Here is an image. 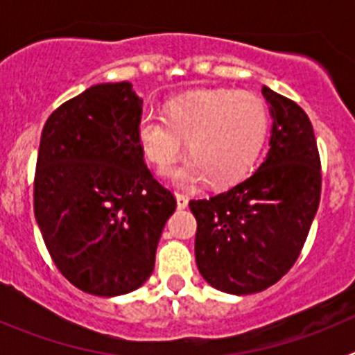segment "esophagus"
<instances>
[{"label":"esophagus","mask_w":355,"mask_h":355,"mask_svg":"<svg viewBox=\"0 0 355 355\" xmlns=\"http://www.w3.org/2000/svg\"><path fill=\"white\" fill-rule=\"evenodd\" d=\"M175 202H178V209H184L188 206V197L183 193H175Z\"/></svg>","instance_id":"34e87169"}]
</instances>
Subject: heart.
I'll return each instance as SVG.
<instances>
[{
    "mask_svg": "<svg viewBox=\"0 0 355 355\" xmlns=\"http://www.w3.org/2000/svg\"><path fill=\"white\" fill-rule=\"evenodd\" d=\"M270 130L261 97L229 89L183 94L165 105V117L146 112L137 124L144 155L158 171L178 162L188 140L190 159L167 174L178 187L208 180L215 188L240 183L252 172Z\"/></svg>",
    "mask_w": 355,
    "mask_h": 355,
    "instance_id": "heart-1",
    "label": "heart"
}]
</instances>
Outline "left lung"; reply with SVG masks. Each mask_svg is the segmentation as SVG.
<instances>
[{"label": "left lung", "instance_id": "8db88e82", "mask_svg": "<svg viewBox=\"0 0 355 355\" xmlns=\"http://www.w3.org/2000/svg\"><path fill=\"white\" fill-rule=\"evenodd\" d=\"M270 149L258 171L225 192L190 200L196 261L206 283L231 295L266 290L299 258L320 202V156L311 121L263 85Z\"/></svg>", "mask_w": 355, "mask_h": 355}]
</instances>
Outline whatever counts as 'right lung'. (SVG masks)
Segmentation results:
<instances>
[{"label":"right lung","instance_id":"1","mask_svg":"<svg viewBox=\"0 0 355 355\" xmlns=\"http://www.w3.org/2000/svg\"><path fill=\"white\" fill-rule=\"evenodd\" d=\"M142 105L130 81L92 85L56 108L40 137L35 220L56 268L97 297L146 283L175 211L144 162Z\"/></svg>","mask_w":355,"mask_h":355}]
</instances>
